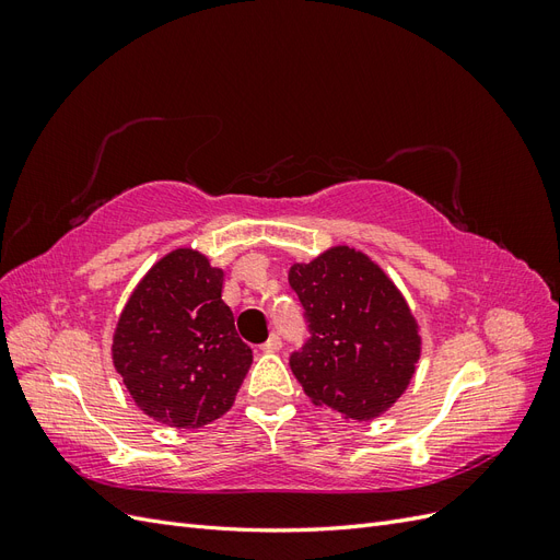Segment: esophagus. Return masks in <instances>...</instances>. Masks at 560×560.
I'll return each mask as SVG.
<instances>
[{
    "mask_svg": "<svg viewBox=\"0 0 560 560\" xmlns=\"http://www.w3.org/2000/svg\"><path fill=\"white\" fill-rule=\"evenodd\" d=\"M280 348H282V338H280V334H276V331L270 334V336H268V341L261 346V350H264V352H278Z\"/></svg>",
    "mask_w": 560,
    "mask_h": 560,
    "instance_id": "obj_1",
    "label": "esophagus"
}]
</instances>
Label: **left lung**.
<instances>
[{
    "instance_id": "obj_1",
    "label": "left lung",
    "mask_w": 560,
    "mask_h": 560,
    "mask_svg": "<svg viewBox=\"0 0 560 560\" xmlns=\"http://www.w3.org/2000/svg\"><path fill=\"white\" fill-rule=\"evenodd\" d=\"M290 287L311 334L290 354L303 393L346 420H371L387 411L420 358L416 319L397 287L350 247L294 264Z\"/></svg>"
}]
</instances>
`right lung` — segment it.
I'll use <instances>...</instances> for the list:
<instances>
[{
	"label": "right lung",
	"mask_w": 560,
	"mask_h": 560,
	"mask_svg": "<svg viewBox=\"0 0 560 560\" xmlns=\"http://www.w3.org/2000/svg\"><path fill=\"white\" fill-rule=\"evenodd\" d=\"M222 284L202 254L177 249L149 270L118 319L114 366L163 425L202 428L224 416L252 364Z\"/></svg>",
	"instance_id": "right-lung-1"
}]
</instances>
